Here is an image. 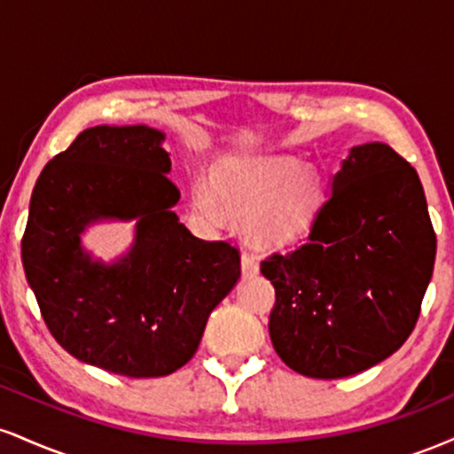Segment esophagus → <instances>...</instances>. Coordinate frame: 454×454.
<instances>
[{
    "label": "esophagus",
    "mask_w": 454,
    "mask_h": 454,
    "mask_svg": "<svg viewBox=\"0 0 454 454\" xmlns=\"http://www.w3.org/2000/svg\"><path fill=\"white\" fill-rule=\"evenodd\" d=\"M241 270H243L245 278H247V275H256L258 273L256 258H254L252 254H247V252L241 254Z\"/></svg>",
    "instance_id": "1"
}]
</instances>
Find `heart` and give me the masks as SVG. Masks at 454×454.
Segmentation results:
<instances>
[{
  "mask_svg": "<svg viewBox=\"0 0 454 454\" xmlns=\"http://www.w3.org/2000/svg\"><path fill=\"white\" fill-rule=\"evenodd\" d=\"M213 176L215 190L202 181L192 187L194 207L211 220H222L226 211L239 220L249 217V237L258 247L299 243L322 209L320 175L288 155L223 160Z\"/></svg>",
  "mask_w": 454,
  "mask_h": 454,
  "instance_id": "1",
  "label": "heart"
}]
</instances>
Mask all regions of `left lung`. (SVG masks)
Returning <instances> with one entry per match:
<instances>
[{
    "label": "left lung",
    "instance_id": "obj_1",
    "mask_svg": "<svg viewBox=\"0 0 454 454\" xmlns=\"http://www.w3.org/2000/svg\"><path fill=\"white\" fill-rule=\"evenodd\" d=\"M434 262L435 232L416 170L384 143L352 147L307 243L260 264L275 288V352L320 380L382 363L414 331Z\"/></svg>",
    "mask_w": 454,
    "mask_h": 454
}]
</instances>
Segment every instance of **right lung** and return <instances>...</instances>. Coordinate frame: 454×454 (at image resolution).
Listing matches in <instances>:
<instances>
[{
	"instance_id": "1",
	"label": "right lung",
	"mask_w": 454,
	"mask_h": 454,
	"mask_svg": "<svg viewBox=\"0 0 454 454\" xmlns=\"http://www.w3.org/2000/svg\"><path fill=\"white\" fill-rule=\"evenodd\" d=\"M166 134L149 126L87 128L35 181L20 241L25 278L57 343L128 378L168 376L190 361L211 311L241 278L239 252L179 222ZM132 221L113 263L82 245L87 227Z\"/></svg>"
}]
</instances>
